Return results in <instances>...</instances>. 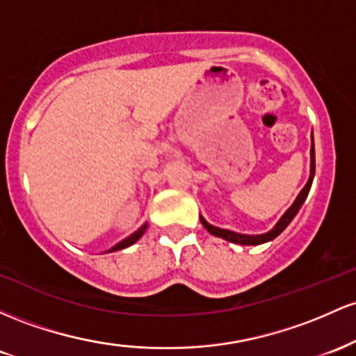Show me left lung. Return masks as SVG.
Listing matches in <instances>:
<instances>
[{
	"mask_svg": "<svg viewBox=\"0 0 356 356\" xmlns=\"http://www.w3.org/2000/svg\"><path fill=\"white\" fill-rule=\"evenodd\" d=\"M314 163H316V161H314V139H313V134H311V170H309V178H307L305 188L299 191V195L296 197V200H294V202H293V205H291L289 209H287L284 213H282V217L279 218L277 223H275V225L269 232H266V234L247 235V234H238V232H234V230L220 229V227H215V225H211V223L207 222L205 218L202 217V215H200V222H202V225L205 227V229L209 230L211 235H215V237H220V238H223V241H229L232 243H241V245H261V243L274 241V238L277 237V235L281 234V232L284 230L291 222H293V218L296 217V213L299 211V209H301L302 203H305V200L307 198V193H309L311 185H313L314 170H316V165H314Z\"/></svg>",
	"mask_w": 356,
	"mask_h": 356,
	"instance_id": "1",
	"label": "left lung"
}]
</instances>
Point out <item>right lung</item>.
<instances>
[{
	"label": "right lung",
	"mask_w": 356,
	"mask_h": 356,
	"mask_svg": "<svg viewBox=\"0 0 356 356\" xmlns=\"http://www.w3.org/2000/svg\"><path fill=\"white\" fill-rule=\"evenodd\" d=\"M146 229H147V222H146V223H143V225L139 227V229L136 230L134 234H131L129 237H126V238H124V241H121L119 243H115L114 247H111L109 250H106V254H109V252H118V250H122V249H126V247L133 245V243L138 242L139 238H141L143 235H145Z\"/></svg>",
	"instance_id": "right-lung-1"
}]
</instances>
